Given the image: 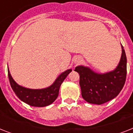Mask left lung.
Here are the masks:
<instances>
[{"mask_svg":"<svg viewBox=\"0 0 133 133\" xmlns=\"http://www.w3.org/2000/svg\"><path fill=\"white\" fill-rule=\"evenodd\" d=\"M120 62L115 70L97 74L90 68L77 66L75 71L80 75L81 95L85 101L93 104H103L117 96L124 87L127 74V59L124 47Z\"/></svg>","mask_w":133,"mask_h":133,"instance_id":"8db88e82","label":"left lung"}]
</instances>
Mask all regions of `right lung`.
Listing matches in <instances>:
<instances>
[{
    "label": "right lung",
    "instance_id": "obj_1",
    "mask_svg": "<svg viewBox=\"0 0 133 133\" xmlns=\"http://www.w3.org/2000/svg\"><path fill=\"white\" fill-rule=\"evenodd\" d=\"M72 72V70H68L56 79L51 86L41 90H32L25 88L18 85L12 79L8 70V77L11 87L16 95L21 101L27 104L35 107H44L54 102L58 97L59 88L64 79Z\"/></svg>",
    "mask_w": 133,
    "mask_h": 133
}]
</instances>
